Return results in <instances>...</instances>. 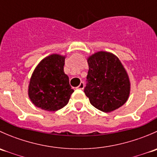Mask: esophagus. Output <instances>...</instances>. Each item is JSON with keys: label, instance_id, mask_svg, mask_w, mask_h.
<instances>
[{"label": "esophagus", "instance_id": "esophagus-1", "mask_svg": "<svg viewBox=\"0 0 157 157\" xmlns=\"http://www.w3.org/2000/svg\"><path fill=\"white\" fill-rule=\"evenodd\" d=\"M77 88L79 89V90H83V88H84V83H83V82H81V83H80V85H79Z\"/></svg>", "mask_w": 157, "mask_h": 157}]
</instances>
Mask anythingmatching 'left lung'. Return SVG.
Masks as SVG:
<instances>
[{
	"label": "left lung",
	"mask_w": 157,
	"mask_h": 157,
	"mask_svg": "<svg viewBox=\"0 0 157 157\" xmlns=\"http://www.w3.org/2000/svg\"><path fill=\"white\" fill-rule=\"evenodd\" d=\"M87 84L84 90L91 105L104 112L122 106L128 99L131 82L119 58L105 51L87 57Z\"/></svg>",
	"instance_id": "left-lung-1"
}]
</instances>
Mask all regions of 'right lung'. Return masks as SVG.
<instances>
[{"mask_svg": "<svg viewBox=\"0 0 157 157\" xmlns=\"http://www.w3.org/2000/svg\"><path fill=\"white\" fill-rule=\"evenodd\" d=\"M66 55L52 54L44 58L33 71L28 86V96L36 106L55 112L65 106L74 90L64 71Z\"/></svg>", "mask_w": 157, "mask_h": 157, "instance_id": "1", "label": "right lung"}]
</instances>
